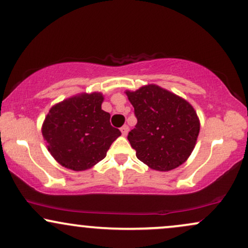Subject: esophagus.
Wrapping results in <instances>:
<instances>
[{"instance_id":"obj_1","label":"esophagus","mask_w":248,"mask_h":248,"mask_svg":"<svg viewBox=\"0 0 248 248\" xmlns=\"http://www.w3.org/2000/svg\"><path fill=\"white\" fill-rule=\"evenodd\" d=\"M128 132H129V127H128L127 124H124V126L121 127V133H122V135L126 136L127 134H128Z\"/></svg>"}]
</instances>
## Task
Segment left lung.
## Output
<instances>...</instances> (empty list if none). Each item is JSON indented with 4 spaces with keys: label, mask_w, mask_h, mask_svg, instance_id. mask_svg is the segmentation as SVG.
<instances>
[{
    "label": "left lung",
    "mask_w": 248,
    "mask_h": 248,
    "mask_svg": "<svg viewBox=\"0 0 248 248\" xmlns=\"http://www.w3.org/2000/svg\"><path fill=\"white\" fill-rule=\"evenodd\" d=\"M138 124L128 134L136 157L158 171H169L191 155L199 134V119L181 96L157 85L126 91Z\"/></svg>",
    "instance_id": "8db88e82"
}]
</instances>
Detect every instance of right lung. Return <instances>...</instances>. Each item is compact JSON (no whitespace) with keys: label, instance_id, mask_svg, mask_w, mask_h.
Instances as JSON below:
<instances>
[{"label":"right lung","instance_id":"right-lung-1","mask_svg":"<svg viewBox=\"0 0 248 248\" xmlns=\"http://www.w3.org/2000/svg\"><path fill=\"white\" fill-rule=\"evenodd\" d=\"M104 96L94 92L72 96L51 107L42 134L53 158L67 169L81 171L106 157L121 132L110 126L109 113L101 109Z\"/></svg>","mask_w":248,"mask_h":248}]
</instances>
